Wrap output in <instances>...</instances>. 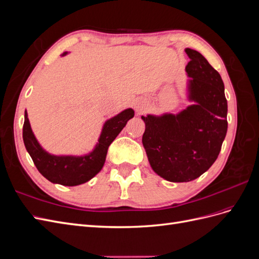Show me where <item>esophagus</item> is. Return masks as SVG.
Masks as SVG:
<instances>
[{"mask_svg":"<svg viewBox=\"0 0 259 259\" xmlns=\"http://www.w3.org/2000/svg\"><path fill=\"white\" fill-rule=\"evenodd\" d=\"M135 109L137 112H143L147 109V104L145 103V101H142V100L137 101V103L135 104Z\"/></svg>","mask_w":259,"mask_h":259,"instance_id":"1","label":"esophagus"}]
</instances>
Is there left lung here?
<instances>
[{"label": "left lung", "instance_id": "8db88e82", "mask_svg": "<svg viewBox=\"0 0 259 259\" xmlns=\"http://www.w3.org/2000/svg\"><path fill=\"white\" fill-rule=\"evenodd\" d=\"M186 71L195 105L180 113L142 116L143 145L156 174L168 182L186 183L213 165L226 137L228 105L222 76L202 55L186 49Z\"/></svg>", "mask_w": 259, "mask_h": 259}]
</instances>
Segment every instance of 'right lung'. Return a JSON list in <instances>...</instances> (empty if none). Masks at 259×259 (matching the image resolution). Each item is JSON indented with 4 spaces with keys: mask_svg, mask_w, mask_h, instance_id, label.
<instances>
[{
    "mask_svg": "<svg viewBox=\"0 0 259 259\" xmlns=\"http://www.w3.org/2000/svg\"><path fill=\"white\" fill-rule=\"evenodd\" d=\"M133 116L134 110L126 109L108 120L104 125L95 150L84 156H57L43 150L31 130L27 111L25 112L22 138L34 165L46 179L62 186H77L89 182L99 173L105 164L109 146Z\"/></svg>",
    "mask_w": 259,
    "mask_h": 259,
    "instance_id": "add662e5",
    "label": "right lung"
}]
</instances>
